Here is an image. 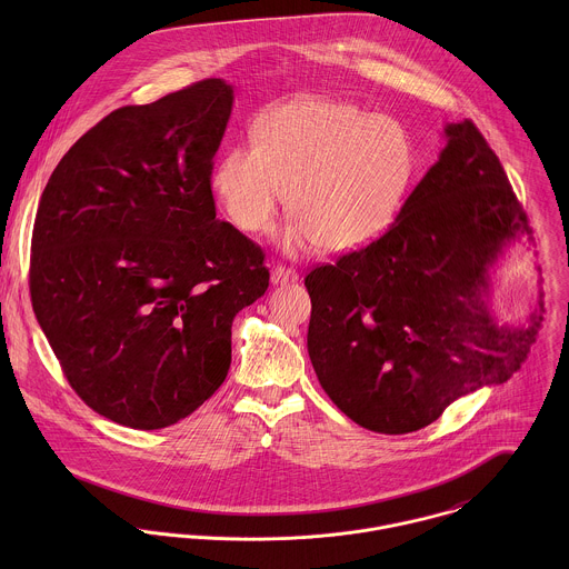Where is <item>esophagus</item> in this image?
Instances as JSON below:
<instances>
[{
  "instance_id": "34e87169",
  "label": "esophagus",
  "mask_w": 569,
  "mask_h": 569,
  "mask_svg": "<svg viewBox=\"0 0 569 569\" xmlns=\"http://www.w3.org/2000/svg\"><path fill=\"white\" fill-rule=\"evenodd\" d=\"M300 276H298V271L296 269H291V267H282V264H276L273 267V271H271V282L273 284H289V282H296Z\"/></svg>"
}]
</instances>
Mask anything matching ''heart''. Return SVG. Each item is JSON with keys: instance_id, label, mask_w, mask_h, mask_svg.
I'll return each mask as SVG.
<instances>
[{"instance_id": "obj_1", "label": "heart", "mask_w": 569, "mask_h": 569, "mask_svg": "<svg viewBox=\"0 0 569 569\" xmlns=\"http://www.w3.org/2000/svg\"><path fill=\"white\" fill-rule=\"evenodd\" d=\"M253 144H237L212 170V190L247 234L267 232L289 193L296 217L280 244L350 251L395 219L413 168L406 129L388 116L326 98H305L260 116Z\"/></svg>"}]
</instances>
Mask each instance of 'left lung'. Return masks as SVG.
<instances>
[{"mask_svg": "<svg viewBox=\"0 0 569 569\" xmlns=\"http://www.w3.org/2000/svg\"><path fill=\"white\" fill-rule=\"evenodd\" d=\"M370 244L311 269L309 357L330 401L377 433L431 425L456 399L519 370L537 318L495 322L488 269L532 228L471 120Z\"/></svg>", "mask_w": 569, "mask_h": 569, "instance_id": "8db88e82", "label": "left lung"}]
</instances>
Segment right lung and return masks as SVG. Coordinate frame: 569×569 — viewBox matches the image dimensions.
I'll use <instances>...</instances> for the list:
<instances>
[{"label": "right lung", "instance_id": "add662e5", "mask_svg": "<svg viewBox=\"0 0 569 569\" xmlns=\"http://www.w3.org/2000/svg\"><path fill=\"white\" fill-rule=\"evenodd\" d=\"M232 100L206 79L111 111L39 201L37 322L72 390L131 429L174 425L221 388L232 322L269 287L262 249L217 219L212 197Z\"/></svg>", "mask_w": 569, "mask_h": 569}]
</instances>
